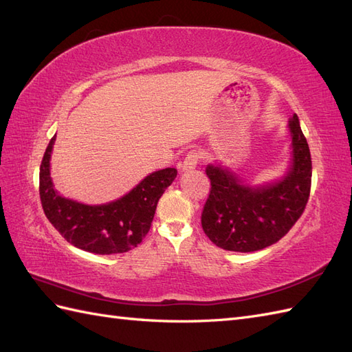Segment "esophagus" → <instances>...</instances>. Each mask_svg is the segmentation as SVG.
Returning <instances> with one entry per match:
<instances>
[{
    "mask_svg": "<svg viewBox=\"0 0 352 352\" xmlns=\"http://www.w3.org/2000/svg\"><path fill=\"white\" fill-rule=\"evenodd\" d=\"M198 160H199V154L197 151H190L184 158V163L180 164V170H182V172H192V170L197 168Z\"/></svg>",
    "mask_w": 352,
    "mask_h": 352,
    "instance_id": "34e87169",
    "label": "esophagus"
}]
</instances>
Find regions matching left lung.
<instances>
[{
    "mask_svg": "<svg viewBox=\"0 0 352 352\" xmlns=\"http://www.w3.org/2000/svg\"><path fill=\"white\" fill-rule=\"evenodd\" d=\"M287 132L291 162L273 182L254 185L228 166L210 163L206 167L211 190L201 225L217 247L236 252L270 247L302 214L311 188V155L296 114L289 120Z\"/></svg>",
    "mask_w": 352,
    "mask_h": 352,
    "instance_id": "left-lung-1",
    "label": "left lung"
}]
</instances>
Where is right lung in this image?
Returning a JSON list of instances; mask_svg holds the SVG:
<instances>
[{"label":"right lung","mask_w":352,"mask_h":352,"mask_svg":"<svg viewBox=\"0 0 352 352\" xmlns=\"http://www.w3.org/2000/svg\"><path fill=\"white\" fill-rule=\"evenodd\" d=\"M51 138L39 168V197L47 219L76 248L109 255L141 243L151 228L157 202L172 185L177 170L166 167L145 176L129 192L105 204L89 206L60 195L51 179Z\"/></svg>","instance_id":"right-lung-1"}]
</instances>
